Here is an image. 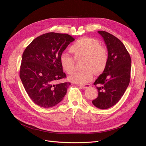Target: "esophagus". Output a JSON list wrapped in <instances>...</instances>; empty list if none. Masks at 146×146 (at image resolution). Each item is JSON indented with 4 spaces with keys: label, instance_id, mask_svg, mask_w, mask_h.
<instances>
[{
    "label": "esophagus",
    "instance_id": "obj_1",
    "mask_svg": "<svg viewBox=\"0 0 146 146\" xmlns=\"http://www.w3.org/2000/svg\"><path fill=\"white\" fill-rule=\"evenodd\" d=\"M80 86H82L83 88H87L90 87V84H85V85H80Z\"/></svg>",
    "mask_w": 146,
    "mask_h": 146
}]
</instances>
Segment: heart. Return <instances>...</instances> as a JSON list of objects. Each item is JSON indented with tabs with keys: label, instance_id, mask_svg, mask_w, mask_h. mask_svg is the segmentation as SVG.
Listing matches in <instances>:
<instances>
[{
	"label": "heart",
	"instance_id": "1",
	"mask_svg": "<svg viewBox=\"0 0 146 146\" xmlns=\"http://www.w3.org/2000/svg\"><path fill=\"white\" fill-rule=\"evenodd\" d=\"M76 60L83 59V70L75 71L69 77V80L75 83L85 84L93 78L94 73L99 74L107 67L108 61V52L101 45L98 39L83 37L75 41L69 49ZM72 57L62 54L60 57L61 67L68 74L72 73L76 67Z\"/></svg>",
	"mask_w": 146,
	"mask_h": 146
}]
</instances>
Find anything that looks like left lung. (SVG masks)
I'll return each instance as SVG.
<instances>
[{"instance_id": "left-lung-1", "label": "left lung", "mask_w": 146, "mask_h": 146, "mask_svg": "<svg viewBox=\"0 0 146 146\" xmlns=\"http://www.w3.org/2000/svg\"><path fill=\"white\" fill-rule=\"evenodd\" d=\"M103 37L108 52V61L103 73L94 83L98 96L92 101L95 107L107 109L121 99L130 80L131 58L123 44L105 31H98Z\"/></svg>"}]
</instances>
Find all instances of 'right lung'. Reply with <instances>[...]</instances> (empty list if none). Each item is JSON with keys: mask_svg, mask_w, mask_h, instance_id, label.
I'll return each mask as SVG.
<instances>
[{"mask_svg": "<svg viewBox=\"0 0 146 146\" xmlns=\"http://www.w3.org/2000/svg\"><path fill=\"white\" fill-rule=\"evenodd\" d=\"M74 40L68 34L47 33L33 39L25 49L19 76L30 98L39 107H54L67 92L70 83L56 82L66 77L60 57Z\"/></svg>", "mask_w": 146, "mask_h": 146, "instance_id": "obj_1", "label": "right lung"}]
</instances>
